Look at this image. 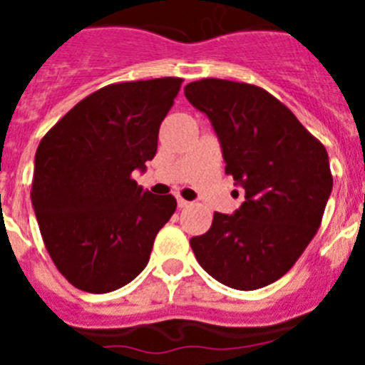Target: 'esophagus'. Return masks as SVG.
I'll list each match as a JSON object with an SVG mask.
<instances>
[{"label":"esophagus","mask_w":365,"mask_h":365,"mask_svg":"<svg viewBox=\"0 0 365 365\" xmlns=\"http://www.w3.org/2000/svg\"><path fill=\"white\" fill-rule=\"evenodd\" d=\"M177 205H179V208H186V206H190L192 202L186 201V199H182V197H177Z\"/></svg>","instance_id":"1"}]
</instances>
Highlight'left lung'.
I'll return each instance as SVG.
<instances>
[{
	"label": "left lung",
	"mask_w": 365,
	"mask_h": 365,
	"mask_svg": "<svg viewBox=\"0 0 365 365\" xmlns=\"http://www.w3.org/2000/svg\"><path fill=\"white\" fill-rule=\"evenodd\" d=\"M221 143L225 172L245 188L235 214L215 212L190 240L199 265L222 285L254 291L292 269L322 225L333 190L324 144L294 113L252 83L202 78L185 87Z\"/></svg>",
	"instance_id": "1"
}]
</instances>
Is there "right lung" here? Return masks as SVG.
<instances>
[{"instance_id":"add662e5","label":"right lung","mask_w":365,"mask_h":365,"mask_svg":"<svg viewBox=\"0 0 365 365\" xmlns=\"http://www.w3.org/2000/svg\"><path fill=\"white\" fill-rule=\"evenodd\" d=\"M182 78L109 83L51 128L36 150L31 201L45 248L80 291H117L143 272L177 208L133 179L157 153Z\"/></svg>"}]
</instances>
